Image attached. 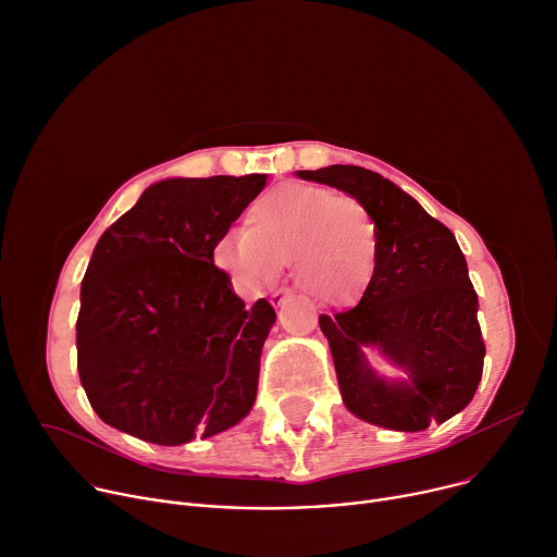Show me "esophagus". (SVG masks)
Masks as SVG:
<instances>
[{
  "instance_id": "34e87169",
  "label": "esophagus",
  "mask_w": 557,
  "mask_h": 557,
  "mask_svg": "<svg viewBox=\"0 0 557 557\" xmlns=\"http://www.w3.org/2000/svg\"><path fill=\"white\" fill-rule=\"evenodd\" d=\"M288 295H290V288H275V290L271 293V305H273V307L284 305V300L288 298Z\"/></svg>"
}]
</instances>
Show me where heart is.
Instances as JSON below:
<instances>
[{
	"label": "heart",
	"instance_id": "obj_1",
	"mask_svg": "<svg viewBox=\"0 0 557 557\" xmlns=\"http://www.w3.org/2000/svg\"><path fill=\"white\" fill-rule=\"evenodd\" d=\"M248 228L221 233L214 264L242 286H267L290 262L293 280L311 300L341 305L372 282L379 252V221L362 201L322 185H280L255 199Z\"/></svg>",
	"mask_w": 557,
	"mask_h": 557
}]
</instances>
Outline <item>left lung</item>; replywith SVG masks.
<instances>
[{
	"label": "left lung",
	"instance_id": "left-lung-1",
	"mask_svg": "<svg viewBox=\"0 0 557 557\" xmlns=\"http://www.w3.org/2000/svg\"><path fill=\"white\" fill-rule=\"evenodd\" d=\"M298 176L362 201L381 231L379 267L360 302L318 320L347 410L398 432L453 419L472 400L486 356L479 300L455 235L372 170L329 165ZM364 344L379 346L411 381L376 377L361 354Z\"/></svg>",
	"mask_w": 557,
	"mask_h": 557
}]
</instances>
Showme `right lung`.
Instances as JSON below:
<instances>
[{"label": "right lung", "instance_id": "1", "mask_svg": "<svg viewBox=\"0 0 557 557\" xmlns=\"http://www.w3.org/2000/svg\"><path fill=\"white\" fill-rule=\"evenodd\" d=\"M264 185L267 174L159 181L98 239L76 347L107 425L181 446L250 412L275 309L246 307L212 248Z\"/></svg>", "mask_w": 557, "mask_h": 557}]
</instances>
